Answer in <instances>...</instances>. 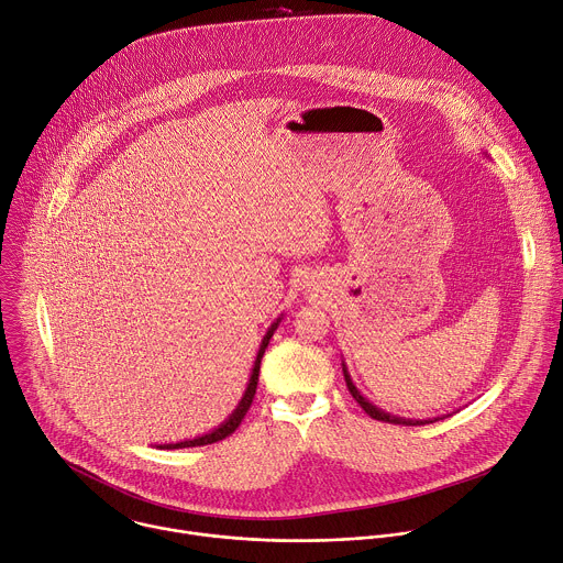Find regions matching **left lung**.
Segmentation results:
<instances>
[{"instance_id": "obj_1", "label": "left lung", "mask_w": 563, "mask_h": 563, "mask_svg": "<svg viewBox=\"0 0 563 563\" xmlns=\"http://www.w3.org/2000/svg\"><path fill=\"white\" fill-rule=\"evenodd\" d=\"M484 155L488 157V153H486V151H484ZM341 365H343V376H345V383H347L350 394L354 396L356 404H358V406H361V408H363L372 419H376V421L394 423V426H426V423H434V421H439V419H445V417H448V415H443V417H432V419H406V417H398V415L385 412V410H380L378 406H374L367 396H363V394H361V389L354 385V380H352V376H350V369H347L345 361H343Z\"/></svg>"}]
</instances>
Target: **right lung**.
Instances as JSON below:
<instances>
[{
  "instance_id": "right-lung-1",
  "label": "right lung",
  "mask_w": 563,
  "mask_h": 563,
  "mask_svg": "<svg viewBox=\"0 0 563 563\" xmlns=\"http://www.w3.org/2000/svg\"><path fill=\"white\" fill-rule=\"evenodd\" d=\"M280 320H283V313H280V316L274 320V323L267 328V332H265V336H263V341H261V345H258L256 361H254V365H252V374H250L247 387H245L243 396H240V400H238V406L233 408V412H231V415H229V417H227L218 428H213V430H209V432H205V434H200V437H196V439H185V441H176V443H159V445H157L159 450H178V448H198V445H209V443L222 441L224 437H229V434L240 426V421L245 419V415H247V410H250V406H252V400H254L256 385H258L261 361H263V354H265V350H267V345H269V341H272V336H274L276 328L280 325Z\"/></svg>"
}]
</instances>
